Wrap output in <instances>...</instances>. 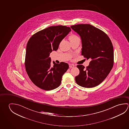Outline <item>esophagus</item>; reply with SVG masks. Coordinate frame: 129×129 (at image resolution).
<instances>
[{"mask_svg": "<svg viewBox=\"0 0 129 129\" xmlns=\"http://www.w3.org/2000/svg\"><path fill=\"white\" fill-rule=\"evenodd\" d=\"M69 68H73L74 67H75V65H74V64H69Z\"/></svg>", "mask_w": 129, "mask_h": 129, "instance_id": "34e87169", "label": "esophagus"}]
</instances>
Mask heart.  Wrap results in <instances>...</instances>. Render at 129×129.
Segmentation results:
<instances>
[{"label":"heart","mask_w":129,"mask_h":129,"mask_svg":"<svg viewBox=\"0 0 129 129\" xmlns=\"http://www.w3.org/2000/svg\"><path fill=\"white\" fill-rule=\"evenodd\" d=\"M78 37L77 36H76L75 35H72L69 37V40H72L73 39H76V38H78Z\"/></svg>","instance_id":"heart-1"}]
</instances>
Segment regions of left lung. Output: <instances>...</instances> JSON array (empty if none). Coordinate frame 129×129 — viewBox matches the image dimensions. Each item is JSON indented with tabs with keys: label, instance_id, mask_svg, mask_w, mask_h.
<instances>
[{
	"label": "left lung",
	"instance_id": "1",
	"mask_svg": "<svg viewBox=\"0 0 129 129\" xmlns=\"http://www.w3.org/2000/svg\"><path fill=\"white\" fill-rule=\"evenodd\" d=\"M81 40V54L91 59L89 65L77 67L80 70L75 77L76 83L85 88H93L101 83L110 73L113 66V47L110 38L97 28L90 24L71 26Z\"/></svg>",
	"mask_w": 129,
	"mask_h": 129
}]
</instances>
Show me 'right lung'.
<instances>
[{"label":"right lung","mask_w":129,"mask_h":129,"mask_svg":"<svg viewBox=\"0 0 129 129\" xmlns=\"http://www.w3.org/2000/svg\"><path fill=\"white\" fill-rule=\"evenodd\" d=\"M71 31L64 25L52 26L33 35L28 41L25 57V70L32 82L40 89L50 90L61 83L69 68L61 62L51 65L50 53L57 51L61 40Z\"/></svg>","instance_id":"1"}]
</instances>
